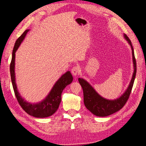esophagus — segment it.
<instances>
[{
	"mask_svg": "<svg viewBox=\"0 0 146 146\" xmlns=\"http://www.w3.org/2000/svg\"><path fill=\"white\" fill-rule=\"evenodd\" d=\"M72 74L74 75V76H77L79 74V68L78 66H74L71 69Z\"/></svg>",
	"mask_w": 146,
	"mask_h": 146,
	"instance_id": "1",
	"label": "esophagus"
}]
</instances>
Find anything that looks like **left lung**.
Masks as SVG:
<instances>
[{"instance_id":"8db88e82","label":"left lung","mask_w":146,"mask_h":146,"mask_svg":"<svg viewBox=\"0 0 146 146\" xmlns=\"http://www.w3.org/2000/svg\"><path fill=\"white\" fill-rule=\"evenodd\" d=\"M123 36L131 48L134 72L129 86H128L127 90L120 98L114 100H108L104 99L94 90V88L90 85L89 83H88L83 78H78V82L82 86L83 91L84 104L90 111L97 116H107L120 110L129 99L132 88H133L136 73V59L131 42L126 35L124 34Z\"/></svg>"}]
</instances>
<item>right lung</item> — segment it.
Listing matches in <instances>:
<instances>
[{
    "label": "right lung",
    "instance_id": "obj_1",
    "mask_svg": "<svg viewBox=\"0 0 146 146\" xmlns=\"http://www.w3.org/2000/svg\"><path fill=\"white\" fill-rule=\"evenodd\" d=\"M29 31V30H26L22 34L21 36L16 40L14 48H13L12 58L10 63V75L11 82L17 102H18L21 107L23 108L24 111L30 114V116L35 117H47L52 116L58 110L61 100L62 92L66 86H68L70 83H72L73 77L70 71H68L64 74L58 79V80L55 83L54 87L52 88L49 94H48L45 99H44L39 103L32 104L27 102L24 99H23L19 93L18 91H17L15 80V53L19 47L22 41L24 40Z\"/></svg>",
    "mask_w": 146,
    "mask_h": 146
}]
</instances>
